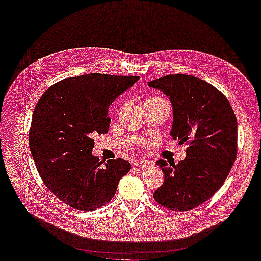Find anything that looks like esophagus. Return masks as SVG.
<instances>
[{
    "label": "esophagus",
    "mask_w": 261,
    "mask_h": 261,
    "mask_svg": "<svg viewBox=\"0 0 261 261\" xmlns=\"http://www.w3.org/2000/svg\"><path fill=\"white\" fill-rule=\"evenodd\" d=\"M134 165L138 168H148L152 166V163L150 161H136Z\"/></svg>",
    "instance_id": "obj_1"
}]
</instances>
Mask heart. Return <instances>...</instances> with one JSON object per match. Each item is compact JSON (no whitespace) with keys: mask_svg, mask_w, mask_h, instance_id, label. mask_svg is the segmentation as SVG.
<instances>
[{"mask_svg":"<svg viewBox=\"0 0 261 261\" xmlns=\"http://www.w3.org/2000/svg\"><path fill=\"white\" fill-rule=\"evenodd\" d=\"M160 104H167V101L157 96L148 97L144 101V106H152V105H160Z\"/></svg>","mask_w":261,"mask_h":261,"instance_id":"obj_1","label":"heart"}]
</instances>
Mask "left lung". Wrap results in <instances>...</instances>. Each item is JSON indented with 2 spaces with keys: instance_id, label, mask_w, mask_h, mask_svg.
<instances>
[{
  "instance_id": "1",
  "label": "left lung",
  "mask_w": 261,
  "mask_h": 261,
  "mask_svg": "<svg viewBox=\"0 0 261 261\" xmlns=\"http://www.w3.org/2000/svg\"><path fill=\"white\" fill-rule=\"evenodd\" d=\"M148 86L169 97L170 136L188 145L186 158L177 165L157 161L165 180L154 199L170 211L187 212L204 204L226 180L237 156V119L225 95L195 76L167 75Z\"/></svg>"
}]
</instances>
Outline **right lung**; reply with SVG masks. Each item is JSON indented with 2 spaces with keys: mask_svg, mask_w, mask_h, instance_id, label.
Wrapping results in <instances>:
<instances>
[{
  "mask_svg": "<svg viewBox=\"0 0 261 261\" xmlns=\"http://www.w3.org/2000/svg\"><path fill=\"white\" fill-rule=\"evenodd\" d=\"M138 80L99 73L75 76L49 86L37 101L30 149L44 185L67 206L82 212L104 206L130 170L123 158L101 165L92 154L93 135L109 132L110 105Z\"/></svg>",
  "mask_w": 261,
  "mask_h": 261,
  "instance_id": "obj_1",
  "label": "right lung"
}]
</instances>
